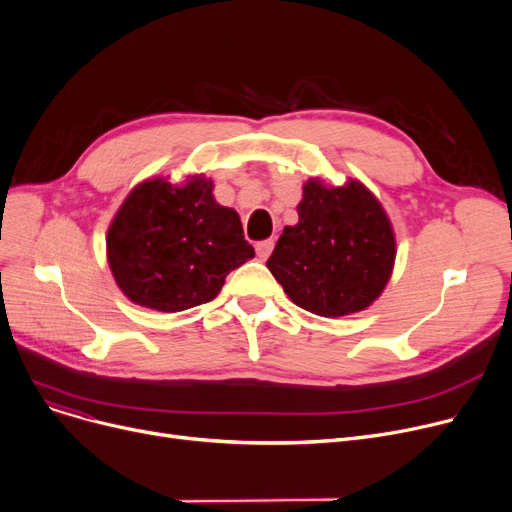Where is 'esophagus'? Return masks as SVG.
Here are the masks:
<instances>
[{"label": "esophagus", "mask_w": 512, "mask_h": 512, "mask_svg": "<svg viewBox=\"0 0 512 512\" xmlns=\"http://www.w3.org/2000/svg\"><path fill=\"white\" fill-rule=\"evenodd\" d=\"M255 251H257V257H259L261 261H265L267 257L272 255V251H274V240H261V242H257Z\"/></svg>", "instance_id": "1"}]
</instances>
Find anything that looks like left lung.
Segmentation results:
<instances>
[{"label": "left lung", "mask_w": 512, "mask_h": 512, "mask_svg": "<svg viewBox=\"0 0 512 512\" xmlns=\"http://www.w3.org/2000/svg\"><path fill=\"white\" fill-rule=\"evenodd\" d=\"M297 211L299 224L284 228L267 270L294 305L315 315L367 309L386 288L396 257L382 203L359 180L326 186L311 178Z\"/></svg>", "instance_id": "left-lung-1"}]
</instances>
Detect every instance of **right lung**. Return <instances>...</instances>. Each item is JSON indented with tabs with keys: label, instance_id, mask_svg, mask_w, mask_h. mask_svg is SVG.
Wrapping results in <instances>:
<instances>
[{
	"label": "right lung",
	"instance_id": "1",
	"mask_svg": "<svg viewBox=\"0 0 512 512\" xmlns=\"http://www.w3.org/2000/svg\"><path fill=\"white\" fill-rule=\"evenodd\" d=\"M213 182L149 178L134 186L107 230V263L126 297L176 313L209 303L226 276L255 257L238 213L215 203Z\"/></svg>",
	"mask_w": 512,
	"mask_h": 512
}]
</instances>
